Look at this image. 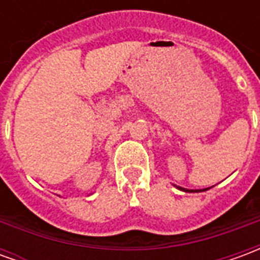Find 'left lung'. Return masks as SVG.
I'll use <instances>...</instances> for the list:
<instances>
[{"instance_id":"left-lung-1","label":"left lung","mask_w":260,"mask_h":260,"mask_svg":"<svg viewBox=\"0 0 260 260\" xmlns=\"http://www.w3.org/2000/svg\"><path fill=\"white\" fill-rule=\"evenodd\" d=\"M177 189H180V191H184V192H203V191H207V189H210V188H205V189H186V188H182V186H177L174 185Z\"/></svg>"}]
</instances>
